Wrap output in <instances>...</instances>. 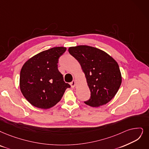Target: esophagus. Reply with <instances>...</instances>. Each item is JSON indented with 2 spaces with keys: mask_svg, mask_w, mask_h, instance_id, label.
<instances>
[{
  "mask_svg": "<svg viewBox=\"0 0 149 149\" xmlns=\"http://www.w3.org/2000/svg\"><path fill=\"white\" fill-rule=\"evenodd\" d=\"M70 85H71V87H73V88L74 87V86H75V85H76V81L74 80V81H73L71 82H70Z\"/></svg>",
  "mask_w": 149,
  "mask_h": 149,
  "instance_id": "obj_1",
  "label": "esophagus"
}]
</instances>
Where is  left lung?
<instances>
[{"label": "left lung", "instance_id": "8db88e82", "mask_svg": "<svg viewBox=\"0 0 149 149\" xmlns=\"http://www.w3.org/2000/svg\"><path fill=\"white\" fill-rule=\"evenodd\" d=\"M68 51L80 63L90 88V99L84 103L98 107L110 102L122 83L117 62L103 51L89 46L70 47Z\"/></svg>", "mask_w": 149, "mask_h": 149}]
</instances>
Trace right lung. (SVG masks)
<instances>
[{
	"label": "right lung",
	"instance_id": "right-lung-1",
	"mask_svg": "<svg viewBox=\"0 0 149 149\" xmlns=\"http://www.w3.org/2000/svg\"><path fill=\"white\" fill-rule=\"evenodd\" d=\"M67 48L54 47L41 52L24 63L20 73L19 84L24 97L33 106L49 109L62 98L67 88L58 70V59Z\"/></svg>",
	"mask_w": 149,
	"mask_h": 149
}]
</instances>
